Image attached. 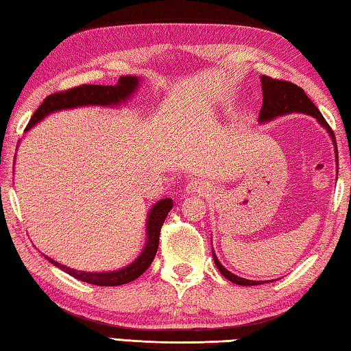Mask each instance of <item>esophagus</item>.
<instances>
[{"label": "esophagus", "mask_w": 351, "mask_h": 351, "mask_svg": "<svg viewBox=\"0 0 351 351\" xmlns=\"http://www.w3.org/2000/svg\"><path fill=\"white\" fill-rule=\"evenodd\" d=\"M185 191L188 194H197V196H206V194H208V185H205V183L200 182V180H191L186 185Z\"/></svg>", "instance_id": "34e87169"}]
</instances>
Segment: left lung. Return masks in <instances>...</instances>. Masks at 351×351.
Returning <instances> with one entry per match:
<instances>
[{"instance_id": "obj_1", "label": "left lung", "mask_w": 351, "mask_h": 351, "mask_svg": "<svg viewBox=\"0 0 351 351\" xmlns=\"http://www.w3.org/2000/svg\"><path fill=\"white\" fill-rule=\"evenodd\" d=\"M261 90H263V106H261V112H260V118H258V121L267 123L277 117H283V114L295 113V112L311 114L313 118L317 119L322 128L326 129V132L331 135L332 143H335L336 146V138H335V134H332L331 128L326 124L325 118L322 117V113L319 112V108L313 104V101L309 99L305 91L298 87V85L288 82V80L261 76ZM213 260L223 277L234 285L256 286V285L267 283V281H254V280L241 278L238 275L227 271V269L219 263V260H217L215 252H213Z\"/></svg>"}]
</instances>
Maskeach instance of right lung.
<instances>
[{
    "label": "right lung",
    "instance_id": "1",
    "mask_svg": "<svg viewBox=\"0 0 351 351\" xmlns=\"http://www.w3.org/2000/svg\"><path fill=\"white\" fill-rule=\"evenodd\" d=\"M140 84V79L136 76H124L119 77L117 85H80V87H74L71 90L60 91V93L49 95L45 97L36 113L32 114L29 124H27L26 130L34 128L37 123L42 121L45 117L49 113L66 110V108L74 107H84V106H118L119 102L129 99V96L135 93V90ZM172 208V200L169 197L158 200L147 213L146 219V244L141 254L138 255L135 261H132L129 266L118 271L112 272H82L76 271V269L66 267L63 264L51 260L49 256L45 258L54 266L62 269L63 272L70 274L71 277L77 278L85 283L96 285V286H119L134 281L140 277L141 274L146 272V269L151 266L155 254H157L158 243H160V230H162L163 222L166 216Z\"/></svg>",
    "mask_w": 351,
    "mask_h": 351
}]
</instances>
